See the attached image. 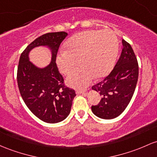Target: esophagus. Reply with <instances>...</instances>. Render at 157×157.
I'll list each match as a JSON object with an SVG mask.
<instances>
[{"label":"esophagus","instance_id":"esophagus-1","mask_svg":"<svg viewBox=\"0 0 157 157\" xmlns=\"http://www.w3.org/2000/svg\"><path fill=\"white\" fill-rule=\"evenodd\" d=\"M86 90H82V89H77L76 90V93L77 94H86Z\"/></svg>","mask_w":157,"mask_h":157}]
</instances>
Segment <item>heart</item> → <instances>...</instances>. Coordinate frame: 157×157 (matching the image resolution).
Instances as JSON below:
<instances>
[{
	"label": "heart",
	"instance_id": "heart-1",
	"mask_svg": "<svg viewBox=\"0 0 157 157\" xmlns=\"http://www.w3.org/2000/svg\"><path fill=\"white\" fill-rule=\"evenodd\" d=\"M65 48L67 50L61 51L56 56L58 68L68 75L80 62L83 65L68 76L67 82L71 86L82 89L94 77L101 78L111 71L118 54V41L111 30H89L68 39Z\"/></svg>",
	"mask_w": 157,
	"mask_h": 157
}]
</instances>
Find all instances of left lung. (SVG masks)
<instances>
[{
  "instance_id": "8db88e82",
  "label": "left lung",
  "mask_w": 157,
  "mask_h": 157,
  "mask_svg": "<svg viewBox=\"0 0 157 157\" xmlns=\"http://www.w3.org/2000/svg\"><path fill=\"white\" fill-rule=\"evenodd\" d=\"M121 53L114 68L101 82L92 87L102 98L92 106V113L103 119H113L121 114L135 92L139 77L136 56L130 44L122 40Z\"/></svg>"
}]
</instances>
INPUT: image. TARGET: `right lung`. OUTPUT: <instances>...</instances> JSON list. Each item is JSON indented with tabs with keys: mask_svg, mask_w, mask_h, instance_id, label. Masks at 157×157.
<instances>
[{
	"mask_svg": "<svg viewBox=\"0 0 157 157\" xmlns=\"http://www.w3.org/2000/svg\"><path fill=\"white\" fill-rule=\"evenodd\" d=\"M67 36L63 31L38 37L22 52L18 63L17 82L22 99L29 109L46 123H58L66 118L76 96L74 89L65 86L56 63L59 45ZM39 46H47L52 55L51 63L43 69L29 60V51Z\"/></svg>",
	"mask_w": 157,
	"mask_h": 157,
	"instance_id": "add662e5",
	"label": "right lung"
}]
</instances>
